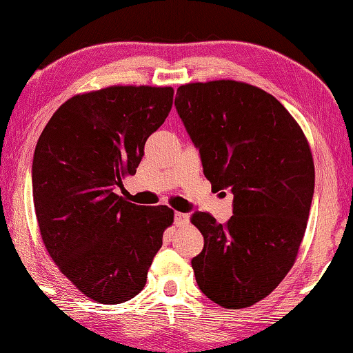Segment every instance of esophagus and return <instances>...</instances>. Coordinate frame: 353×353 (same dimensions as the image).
I'll return each mask as SVG.
<instances>
[{
  "label": "esophagus",
  "instance_id": "34e87169",
  "mask_svg": "<svg viewBox=\"0 0 353 353\" xmlns=\"http://www.w3.org/2000/svg\"><path fill=\"white\" fill-rule=\"evenodd\" d=\"M188 223H189V216L186 213H181V212H176L175 213V224L178 228H181V226H188Z\"/></svg>",
  "mask_w": 353,
  "mask_h": 353
}]
</instances>
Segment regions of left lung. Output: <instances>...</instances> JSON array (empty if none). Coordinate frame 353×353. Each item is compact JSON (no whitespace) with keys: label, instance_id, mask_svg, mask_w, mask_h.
I'll return each mask as SVG.
<instances>
[{"label":"left lung","instance_id":"1","mask_svg":"<svg viewBox=\"0 0 353 353\" xmlns=\"http://www.w3.org/2000/svg\"><path fill=\"white\" fill-rule=\"evenodd\" d=\"M175 106L213 189H231L232 216L196 212L203 236L192 258L199 288L224 309L256 304L293 268L314 197L312 152L287 108L239 81L191 83Z\"/></svg>","mask_w":353,"mask_h":353}]
</instances>
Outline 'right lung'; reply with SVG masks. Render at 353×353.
<instances>
[{
    "label": "right lung",
    "instance_id": "right-lung-1",
    "mask_svg": "<svg viewBox=\"0 0 353 353\" xmlns=\"http://www.w3.org/2000/svg\"><path fill=\"white\" fill-rule=\"evenodd\" d=\"M172 103V88L85 92L55 111L37 143L33 203L44 247L97 303H124L145 288L173 223L167 205H135L116 194L135 175L148 137L164 124Z\"/></svg>",
    "mask_w": 353,
    "mask_h": 353
}]
</instances>
